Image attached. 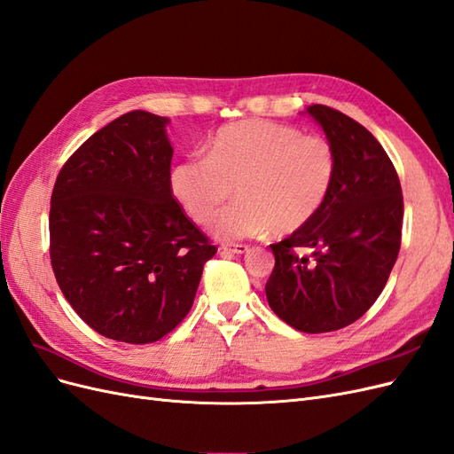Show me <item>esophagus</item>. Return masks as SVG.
<instances>
[{
    "label": "esophagus",
    "mask_w": 454,
    "mask_h": 454,
    "mask_svg": "<svg viewBox=\"0 0 454 454\" xmlns=\"http://www.w3.org/2000/svg\"><path fill=\"white\" fill-rule=\"evenodd\" d=\"M222 252H229V254H246L250 248L246 244H222L219 246Z\"/></svg>",
    "instance_id": "34e87169"
}]
</instances>
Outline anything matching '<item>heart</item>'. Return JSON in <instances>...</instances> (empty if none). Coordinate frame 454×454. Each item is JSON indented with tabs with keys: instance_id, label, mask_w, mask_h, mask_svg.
<instances>
[{
	"instance_id": "heart-1",
	"label": "heart",
	"mask_w": 454,
	"mask_h": 454,
	"mask_svg": "<svg viewBox=\"0 0 454 454\" xmlns=\"http://www.w3.org/2000/svg\"><path fill=\"white\" fill-rule=\"evenodd\" d=\"M337 176V153L322 136L267 119L219 129L208 157L189 155L170 168L174 200L197 223L210 222L235 185L237 200L212 222L217 239L284 237L322 210Z\"/></svg>"
}]
</instances>
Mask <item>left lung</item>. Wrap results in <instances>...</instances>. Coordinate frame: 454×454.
Returning a JSON list of instances; mask_svg holds the SVG:
<instances>
[{
  "instance_id": "obj_1",
  "label": "left lung",
  "mask_w": 454,
  "mask_h": 454,
  "mask_svg": "<svg viewBox=\"0 0 454 454\" xmlns=\"http://www.w3.org/2000/svg\"><path fill=\"white\" fill-rule=\"evenodd\" d=\"M303 114L333 145L337 176L312 222L270 244L274 269L265 292L286 324L325 333L358 320L387 286L400 252L403 197L387 151L360 122L322 104Z\"/></svg>"
}]
</instances>
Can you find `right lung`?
Listing matches in <instances>:
<instances>
[{
  "label": "right lung",
  "mask_w": 454,
  "mask_h": 454,
  "mask_svg": "<svg viewBox=\"0 0 454 454\" xmlns=\"http://www.w3.org/2000/svg\"><path fill=\"white\" fill-rule=\"evenodd\" d=\"M117 117L62 167L51 197V263L67 303L100 335L147 345L193 307L212 246L172 197L167 125Z\"/></svg>",
  "instance_id": "obj_1"
}]
</instances>
